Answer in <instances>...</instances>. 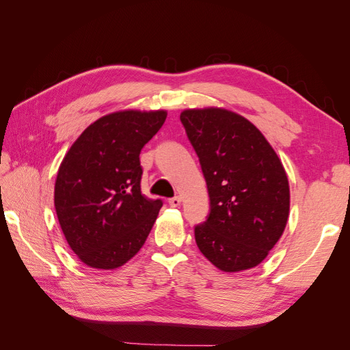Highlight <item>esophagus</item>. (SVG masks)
Returning a JSON list of instances; mask_svg holds the SVG:
<instances>
[{
  "instance_id": "34e87169",
  "label": "esophagus",
  "mask_w": 350,
  "mask_h": 350,
  "mask_svg": "<svg viewBox=\"0 0 350 350\" xmlns=\"http://www.w3.org/2000/svg\"><path fill=\"white\" fill-rule=\"evenodd\" d=\"M167 203H169V206H171V207H178L179 204H181V198H179V197L169 198Z\"/></svg>"
}]
</instances>
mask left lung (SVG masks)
<instances>
[{
	"mask_svg": "<svg viewBox=\"0 0 350 350\" xmlns=\"http://www.w3.org/2000/svg\"><path fill=\"white\" fill-rule=\"evenodd\" d=\"M181 122L210 197V215L194 229L198 250L226 273L258 266L289 217L291 191L282 161L257 126L239 113L185 109Z\"/></svg>",
	"mask_w": 350,
	"mask_h": 350,
	"instance_id": "left-lung-1",
	"label": "left lung"
}]
</instances>
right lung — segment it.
Returning a JSON list of instances; mask_svg holds the SVG:
<instances>
[{
    "label": "right lung",
    "mask_w": 350,
    "mask_h": 350,
    "mask_svg": "<svg viewBox=\"0 0 350 350\" xmlns=\"http://www.w3.org/2000/svg\"><path fill=\"white\" fill-rule=\"evenodd\" d=\"M167 112L125 109L84 130L59 165L54 204L70 248L86 266L118 269L149 237L162 200L142 194L143 146Z\"/></svg>",
    "instance_id": "1"
}]
</instances>
